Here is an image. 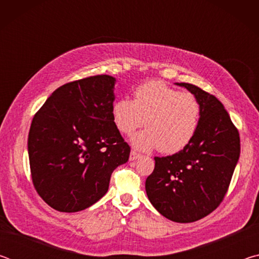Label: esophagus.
<instances>
[{"label":"esophagus","mask_w":259,"mask_h":259,"mask_svg":"<svg viewBox=\"0 0 259 259\" xmlns=\"http://www.w3.org/2000/svg\"><path fill=\"white\" fill-rule=\"evenodd\" d=\"M139 157H140L139 153H137L136 151H131V153H130V161H135V160L139 159Z\"/></svg>","instance_id":"1"}]
</instances>
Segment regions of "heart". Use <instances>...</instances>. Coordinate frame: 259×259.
I'll list each match as a JSON object with an SVG mask.
<instances>
[{
  "instance_id": "1",
  "label": "heart",
  "mask_w": 259,
  "mask_h": 259,
  "mask_svg": "<svg viewBox=\"0 0 259 259\" xmlns=\"http://www.w3.org/2000/svg\"><path fill=\"white\" fill-rule=\"evenodd\" d=\"M201 104L194 95L181 93L160 80H152L136 88L134 102L116 100L112 108L117 130L131 135L144 125L146 130L131 138L142 151L159 148L163 154L182 151L194 138L201 120Z\"/></svg>"
}]
</instances>
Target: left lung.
<instances>
[{
	"mask_svg": "<svg viewBox=\"0 0 259 259\" xmlns=\"http://www.w3.org/2000/svg\"><path fill=\"white\" fill-rule=\"evenodd\" d=\"M177 84L199 99L202 108L199 129L182 151L154 157V170L145 188L162 216L192 223L208 216L224 199L240 156V136L213 95L190 83Z\"/></svg>",
	"mask_w": 259,
	"mask_h": 259,
	"instance_id": "8db88e82",
	"label": "left lung"
}]
</instances>
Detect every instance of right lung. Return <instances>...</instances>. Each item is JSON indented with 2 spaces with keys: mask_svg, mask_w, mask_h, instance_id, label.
<instances>
[{
  "mask_svg": "<svg viewBox=\"0 0 259 259\" xmlns=\"http://www.w3.org/2000/svg\"><path fill=\"white\" fill-rule=\"evenodd\" d=\"M115 78L89 76L55 90L33 117L28 156L33 185L61 212L89 208L106 194L130 146L112 116Z\"/></svg>",
  "mask_w": 259,
  "mask_h": 259,
  "instance_id": "obj_1",
  "label": "right lung"
}]
</instances>
